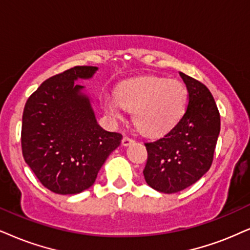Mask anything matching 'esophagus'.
Masks as SVG:
<instances>
[{
	"instance_id": "34e87169",
	"label": "esophagus",
	"mask_w": 250,
	"mask_h": 250,
	"mask_svg": "<svg viewBox=\"0 0 250 250\" xmlns=\"http://www.w3.org/2000/svg\"><path fill=\"white\" fill-rule=\"evenodd\" d=\"M131 143H134V140H132L131 137H129V136H125L122 140V145L123 146H128V145H130Z\"/></svg>"
}]
</instances>
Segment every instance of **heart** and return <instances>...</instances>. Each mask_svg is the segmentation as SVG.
I'll list each match as a JSON object with an SVG mask.
<instances>
[{
  "instance_id": "heart-1",
  "label": "heart",
  "mask_w": 250,
  "mask_h": 250,
  "mask_svg": "<svg viewBox=\"0 0 250 250\" xmlns=\"http://www.w3.org/2000/svg\"><path fill=\"white\" fill-rule=\"evenodd\" d=\"M187 102V88L181 82L146 76L120 84L115 98L106 99L105 109L114 120L123 119V109L132 112L138 130L147 136H162L182 119Z\"/></svg>"
}]
</instances>
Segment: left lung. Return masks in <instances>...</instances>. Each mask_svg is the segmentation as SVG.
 <instances>
[{"label":"left lung","instance_id":"8db88e82","mask_svg":"<svg viewBox=\"0 0 250 250\" xmlns=\"http://www.w3.org/2000/svg\"><path fill=\"white\" fill-rule=\"evenodd\" d=\"M180 76L188 90L185 114L164 137L145 143V181L165 194L188 188L210 169L220 131L219 110L209 88L183 72Z\"/></svg>","mask_w":250,"mask_h":250}]
</instances>
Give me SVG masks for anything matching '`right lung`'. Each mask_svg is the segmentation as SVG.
I'll use <instances>...</instances> for the list:
<instances>
[{"label": "right lung", "instance_id": "add662e5", "mask_svg": "<svg viewBox=\"0 0 250 250\" xmlns=\"http://www.w3.org/2000/svg\"><path fill=\"white\" fill-rule=\"evenodd\" d=\"M98 70L78 65L48 78L25 104L21 151L25 163L43 187L72 195L90 188L122 135L98 125L90 98L77 80Z\"/></svg>", "mask_w": 250, "mask_h": 250}]
</instances>
